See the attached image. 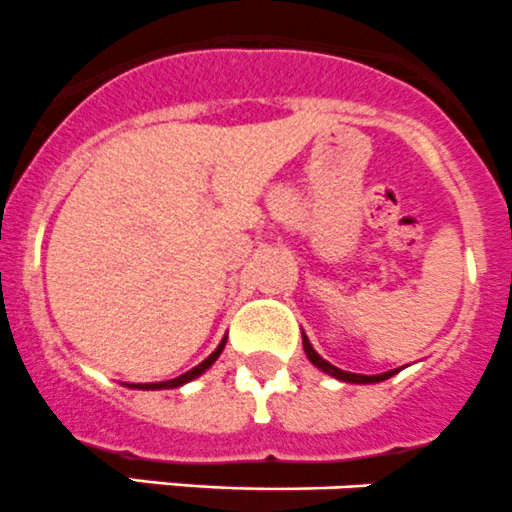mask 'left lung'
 Returning a JSON list of instances; mask_svg holds the SVG:
<instances>
[{"mask_svg": "<svg viewBox=\"0 0 512 512\" xmlns=\"http://www.w3.org/2000/svg\"><path fill=\"white\" fill-rule=\"evenodd\" d=\"M302 347H305V355L307 360L312 362V365L317 367V370H322L325 375L335 377V380L340 382H355V385H372V382H382L388 380V377H393L398 370H388V372H380V375H360V372H347V370H340V367H335L332 362H327L325 357H320L315 352V347L310 345V340H307V335L302 332Z\"/></svg>", "mask_w": 512, "mask_h": 512, "instance_id": "8db88e82", "label": "left lung"}]
</instances>
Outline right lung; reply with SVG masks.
I'll return each mask as SVG.
<instances>
[{
    "label": "right lung",
    "instance_id": "right-lung-1",
    "mask_svg": "<svg viewBox=\"0 0 512 512\" xmlns=\"http://www.w3.org/2000/svg\"><path fill=\"white\" fill-rule=\"evenodd\" d=\"M225 342H227V337H222V342L220 345H217V350L212 352L210 357H205V360L200 362V365H195L192 367V370H187L185 375H180V377H172V380H165V382H127V388H132V390H172V388H182V385H185V382H190V380H195V377H200L202 372L205 370H210L212 365H215V360L217 357H220V352L225 350Z\"/></svg>",
    "mask_w": 512,
    "mask_h": 512
}]
</instances>
